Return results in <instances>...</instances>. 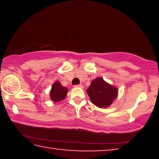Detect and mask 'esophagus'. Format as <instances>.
<instances>
[{"mask_svg":"<svg viewBox=\"0 0 159 159\" xmlns=\"http://www.w3.org/2000/svg\"><path fill=\"white\" fill-rule=\"evenodd\" d=\"M74 87H76V88H83V85H81V84H80V85H74Z\"/></svg>","mask_w":159,"mask_h":159,"instance_id":"1","label":"esophagus"}]
</instances>
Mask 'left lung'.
Listing matches in <instances>:
<instances>
[{
    "label": "left lung",
    "mask_w": 159,
    "mask_h": 159,
    "mask_svg": "<svg viewBox=\"0 0 159 159\" xmlns=\"http://www.w3.org/2000/svg\"><path fill=\"white\" fill-rule=\"evenodd\" d=\"M87 93L94 105L99 108H107L117 98L118 89L98 77L91 82Z\"/></svg>",
    "instance_id": "left-lung-1"
}]
</instances>
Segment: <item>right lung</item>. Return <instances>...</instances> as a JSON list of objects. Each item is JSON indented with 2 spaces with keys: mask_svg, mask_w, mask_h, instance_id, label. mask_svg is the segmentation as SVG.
I'll return each mask as SVG.
<instances>
[{
  "mask_svg": "<svg viewBox=\"0 0 159 159\" xmlns=\"http://www.w3.org/2000/svg\"><path fill=\"white\" fill-rule=\"evenodd\" d=\"M67 93H68V89L61 85L60 81H56L54 83L52 89L50 90V99L55 102L62 101L66 98Z\"/></svg>",
  "mask_w": 159,
  "mask_h": 159,
  "instance_id": "add662e5",
  "label": "right lung"
}]
</instances>
